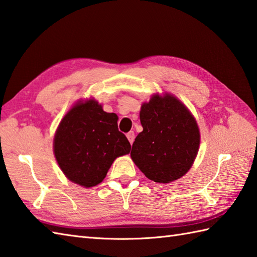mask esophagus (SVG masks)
<instances>
[{
  "instance_id": "1",
  "label": "esophagus",
  "mask_w": 257,
  "mask_h": 257,
  "mask_svg": "<svg viewBox=\"0 0 257 257\" xmlns=\"http://www.w3.org/2000/svg\"><path fill=\"white\" fill-rule=\"evenodd\" d=\"M127 138H128V140H129V143L133 145L134 140H135V133H134V132H129V133L127 134Z\"/></svg>"
}]
</instances>
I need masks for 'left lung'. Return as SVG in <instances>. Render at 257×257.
I'll return each mask as SVG.
<instances>
[{
    "instance_id": "1",
    "label": "left lung",
    "mask_w": 257,
    "mask_h": 257,
    "mask_svg": "<svg viewBox=\"0 0 257 257\" xmlns=\"http://www.w3.org/2000/svg\"><path fill=\"white\" fill-rule=\"evenodd\" d=\"M140 122L144 130L130 152L136 166L159 183L184 176L200 146L198 124L188 108L172 95H156L141 106Z\"/></svg>"
}]
</instances>
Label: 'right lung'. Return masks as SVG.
Wrapping results in <instances>:
<instances>
[{
    "label": "right lung",
    "mask_w": 257,
    "mask_h": 257,
    "mask_svg": "<svg viewBox=\"0 0 257 257\" xmlns=\"http://www.w3.org/2000/svg\"><path fill=\"white\" fill-rule=\"evenodd\" d=\"M118 116L102 110L89 99L70 109L58 125L54 154L70 181L85 188L105 179L117 157L129 154L132 146L118 130Z\"/></svg>",
    "instance_id": "right-lung-1"
}]
</instances>
